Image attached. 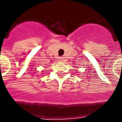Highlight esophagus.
<instances>
[{"label": "esophagus", "mask_w": 122, "mask_h": 122, "mask_svg": "<svg viewBox=\"0 0 122 122\" xmlns=\"http://www.w3.org/2000/svg\"><path fill=\"white\" fill-rule=\"evenodd\" d=\"M59 61L60 62H63V61H64V58H63L62 57H60V58Z\"/></svg>", "instance_id": "1"}]
</instances>
